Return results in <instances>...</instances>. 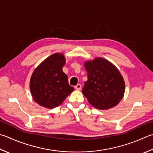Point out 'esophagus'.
<instances>
[{"label": "esophagus", "mask_w": 153, "mask_h": 153, "mask_svg": "<svg viewBox=\"0 0 153 153\" xmlns=\"http://www.w3.org/2000/svg\"><path fill=\"white\" fill-rule=\"evenodd\" d=\"M81 88H82V86H81L80 84H77L76 87H75V88H76V90H80Z\"/></svg>", "instance_id": "esophagus-1"}]
</instances>
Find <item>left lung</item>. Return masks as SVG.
Segmentation results:
<instances>
[{
	"instance_id": "left-lung-1",
	"label": "left lung",
	"mask_w": 153,
	"mask_h": 153,
	"mask_svg": "<svg viewBox=\"0 0 153 153\" xmlns=\"http://www.w3.org/2000/svg\"><path fill=\"white\" fill-rule=\"evenodd\" d=\"M88 72L82 93L95 108L106 110L118 105L124 96L123 77L114 64L103 58L84 63Z\"/></svg>"
}]
</instances>
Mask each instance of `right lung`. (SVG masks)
<instances>
[{"label":"right lung","mask_w":153,"mask_h":153,"mask_svg":"<svg viewBox=\"0 0 153 153\" xmlns=\"http://www.w3.org/2000/svg\"><path fill=\"white\" fill-rule=\"evenodd\" d=\"M65 64L64 55L55 53L45 59L33 71L30 89L33 100L40 106L55 108L74 90L62 70Z\"/></svg>","instance_id":"right-lung-1"}]
</instances>
